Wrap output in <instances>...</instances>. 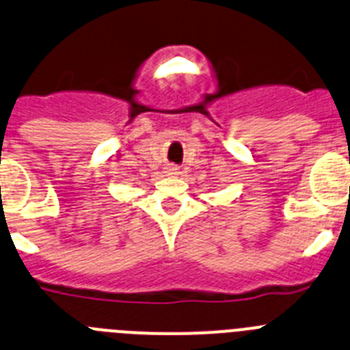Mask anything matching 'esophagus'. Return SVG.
<instances>
[{
	"label": "esophagus",
	"mask_w": 350,
	"mask_h": 350,
	"mask_svg": "<svg viewBox=\"0 0 350 350\" xmlns=\"http://www.w3.org/2000/svg\"><path fill=\"white\" fill-rule=\"evenodd\" d=\"M167 174H169V176H178L179 172H178V169H176V167H169V169H167Z\"/></svg>",
	"instance_id": "esophagus-1"
}]
</instances>
